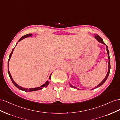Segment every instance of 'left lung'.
<instances>
[{"mask_svg": "<svg viewBox=\"0 0 120 120\" xmlns=\"http://www.w3.org/2000/svg\"><path fill=\"white\" fill-rule=\"evenodd\" d=\"M95 35V36H94V38L95 39H96L98 41V42H100V43H102V44H104V45H105V46H106V47H107V53H108V59H109V66H108V73H107V75H106V76L105 77V78H104V79L102 80L101 82L97 86H95V87H94V88H92L91 90H94V89H95V88H98V87H100V86H101V85H102L104 83V82H105L106 81V80L107 79V78H108V76H109V72H110V69H111V65H110V58H109V50H108V46L106 45V44L104 42V41H103V40H102V39L101 38V37H100V36H99L98 35H97V34H94ZM69 84H70V86L71 87H72V88H77V87H75V86H73V85H72L70 83H69ZM78 90H79V88H77Z\"/></svg>", "mask_w": 120, "mask_h": 120, "instance_id": "8db88e82", "label": "left lung"}]
</instances>
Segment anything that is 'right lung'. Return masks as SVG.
<instances>
[{
    "mask_svg": "<svg viewBox=\"0 0 120 120\" xmlns=\"http://www.w3.org/2000/svg\"><path fill=\"white\" fill-rule=\"evenodd\" d=\"M32 34H26V35H25V36H22V38H20V39L19 40V41H18V42H19L20 41H21V40H23V39L29 37H30V36H32ZM17 44H18V43H16V45H17ZM15 47L14 48H13V49H12V51L11 53V54H10L9 57V59H8V74H9V77H10V78H11V81L12 82L13 84H14L17 88H18L19 89V90H22V91H26V92H28V91H33L38 90H42V89L43 87H47V86H48V84H49V81H48V80L46 82H45V83L43 84L42 85H41V86H40V87H36V88H29V89H28V88H26L22 87V86H20L18 84H17L14 81V80H13L12 78V77H11V73H10V72H9V69H8V63H9V60H10V59H11V57L12 54V53H13V50H14V49L15 48ZM51 74H52V73L51 74L50 76H49V79H51Z\"/></svg>",
    "mask_w": 120,
    "mask_h": 120,
    "instance_id": "1",
    "label": "right lung"
}]
</instances>
